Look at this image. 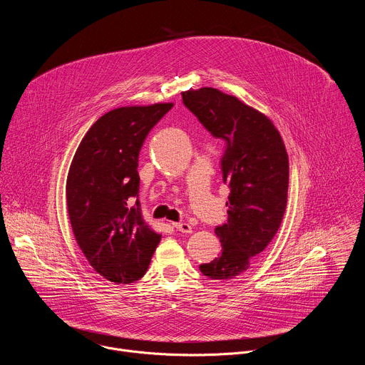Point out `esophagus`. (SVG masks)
<instances>
[{
	"mask_svg": "<svg viewBox=\"0 0 365 365\" xmlns=\"http://www.w3.org/2000/svg\"><path fill=\"white\" fill-rule=\"evenodd\" d=\"M172 225H173L178 231H180V232H186V234L192 232V227H190L189 224H186V222H172Z\"/></svg>",
	"mask_w": 365,
	"mask_h": 365,
	"instance_id": "1",
	"label": "esophagus"
}]
</instances>
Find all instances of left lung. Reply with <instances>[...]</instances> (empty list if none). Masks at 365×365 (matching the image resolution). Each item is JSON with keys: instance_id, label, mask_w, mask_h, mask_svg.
<instances>
[{"instance_id": "1", "label": "left lung", "mask_w": 365, "mask_h": 365, "mask_svg": "<svg viewBox=\"0 0 365 365\" xmlns=\"http://www.w3.org/2000/svg\"><path fill=\"white\" fill-rule=\"evenodd\" d=\"M185 107L215 138L225 141L222 180L230 186L228 221L215 228L222 252L200 264L203 276H241L280 228L289 187V159L273 123L238 98L215 88L182 93Z\"/></svg>"}]
</instances>
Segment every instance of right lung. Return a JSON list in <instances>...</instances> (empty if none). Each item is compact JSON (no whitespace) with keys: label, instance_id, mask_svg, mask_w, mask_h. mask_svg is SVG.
<instances>
[{"label":"right lung","instance_id":"add662e5","mask_svg":"<svg viewBox=\"0 0 365 365\" xmlns=\"http://www.w3.org/2000/svg\"><path fill=\"white\" fill-rule=\"evenodd\" d=\"M172 107H121L102 115L69 169L66 202L76 242L93 270L117 284L144 276L162 238L141 217L137 168L147 134Z\"/></svg>","mask_w":365,"mask_h":365}]
</instances>
